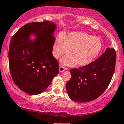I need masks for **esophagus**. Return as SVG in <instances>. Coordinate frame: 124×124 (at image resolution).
Returning a JSON list of instances; mask_svg holds the SVG:
<instances>
[{
    "label": "esophagus",
    "mask_w": 124,
    "mask_h": 124,
    "mask_svg": "<svg viewBox=\"0 0 124 124\" xmlns=\"http://www.w3.org/2000/svg\"><path fill=\"white\" fill-rule=\"evenodd\" d=\"M68 70L67 68H65V66L62 65H61L59 66V71L61 72H63V71H65V70Z\"/></svg>",
    "instance_id": "obj_1"
}]
</instances>
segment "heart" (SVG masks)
<instances>
[{"label": "heart", "instance_id": "1", "mask_svg": "<svg viewBox=\"0 0 124 124\" xmlns=\"http://www.w3.org/2000/svg\"><path fill=\"white\" fill-rule=\"evenodd\" d=\"M102 48V42L99 37L92 36L84 32L75 31L68 36L59 33L54 40L53 54L54 58H60L71 51L72 54L62 59L67 65L85 66L92 63L97 57Z\"/></svg>", "mask_w": 124, "mask_h": 124}]
</instances>
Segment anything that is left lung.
I'll return each mask as SVG.
<instances>
[{"mask_svg":"<svg viewBox=\"0 0 124 124\" xmlns=\"http://www.w3.org/2000/svg\"><path fill=\"white\" fill-rule=\"evenodd\" d=\"M116 58L115 49L107 48L100 57L88 65L71 69V78L66 84L70 99L84 103L99 97L110 84Z\"/></svg>","mask_w":124,"mask_h":124,"instance_id":"left-lung-1","label":"left lung"}]
</instances>
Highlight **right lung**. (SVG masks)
<instances>
[{
    "label": "right lung",
    "mask_w": 124,
    "mask_h": 124,
    "mask_svg": "<svg viewBox=\"0 0 124 124\" xmlns=\"http://www.w3.org/2000/svg\"><path fill=\"white\" fill-rule=\"evenodd\" d=\"M56 27L47 21L28 23L12 37L8 54L10 75L25 93H42L59 73V62L52 54ZM32 33L37 34L34 41L29 37Z\"/></svg>",
    "instance_id": "obj_1"
}]
</instances>
